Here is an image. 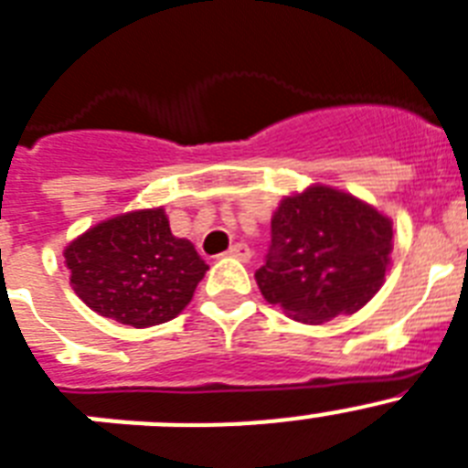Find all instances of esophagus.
I'll return each mask as SVG.
<instances>
[{
    "mask_svg": "<svg viewBox=\"0 0 468 468\" xmlns=\"http://www.w3.org/2000/svg\"><path fill=\"white\" fill-rule=\"evenodd\" d=\"M228 257H235V259H240V261H247V259L252 257V250H250L245 242H235V245L228 250Z\"/></svg>",
    "mask_w": 468,
    "mask_h": 468,
    "instance_id": "obj_1",
    "label": "esophagus"
}]
</instances>
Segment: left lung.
<instances>
[{"mask_svg": "<svg viewBox=\"0 0 468 468\" xmlns=\"http://www.w3.org/2000/svg\"><path fill=\"white\" fill-rule=\"evenodd\" d=\"M392 223L352 195L316 186L285 197L254 278L266 302L302 324L355 314L386 281Z\"/></svg>", "mask_w": 468, "mask_h": 468, "instance_id": "obj_1", "label": "left lung"}]
</instances>
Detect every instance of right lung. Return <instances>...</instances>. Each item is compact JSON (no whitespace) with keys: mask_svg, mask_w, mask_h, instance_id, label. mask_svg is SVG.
<instances>
[{"mask_svg":"<svg viewBox=\"0 0 468 468\" xmlns=\"http://www.w3.org/2000/svg\"><path fill=\"white\" fill-rule=\"evenodd\" d=\"M64 257L78 297L133 328L176 319L209 269L190 242L171 233L164 209L133 211L90 228Z\"/></svg>","mask_w":468,"mask_h":468,"instance_id":"1","label":"right lung"}]
</instances>
